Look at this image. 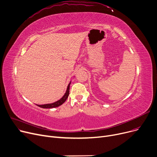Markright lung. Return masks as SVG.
I'll use <instances>...</instances> for the list:
<instances>
[{
    "label": "right lung",
    "instance_id": "obj_1",
    "mask_svg": "<svg viewBox=\"0 0 157 157\" xmlns=\"http://www.w3.org/2000/svg\"><path fill=\"white\" fill-rule=\"evenodd\" d=\"M71 82L69 83V84L68 85L67 90H66V92L64 94V95L60 98V100L57 101L56 102H55L53 103H51V104H43V105H37L40 108H56V107H59L60 105H61L62 104H63L65 101L67 100V98H68V96L69 95V88H70V85H71Z\"/></svg>",
    "mask_w": 157,
    "mask_h": 157
}]
</instances>
